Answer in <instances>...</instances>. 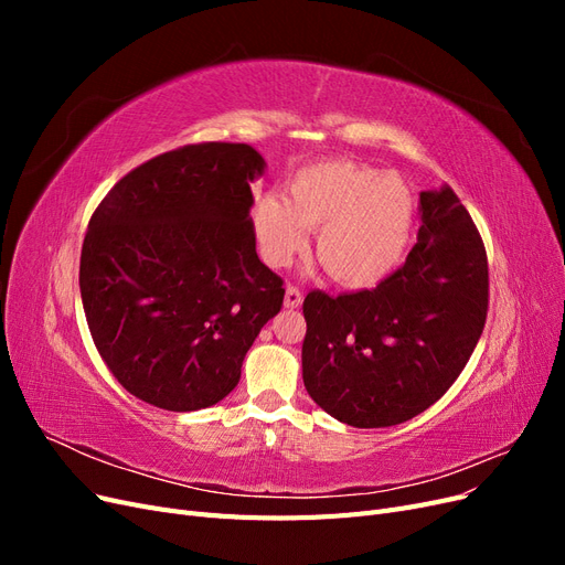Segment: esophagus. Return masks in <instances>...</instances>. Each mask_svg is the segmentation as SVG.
I'll return each mask as SVG.
<instances>
[{
    "mask_svg": "<svg viewBox=\"0 0 565 565\" xmlns=\"http://www.w3.org/2000/svg\"><path fill=\"white\" fill-rule=\"evenodd\" d=\"M301 299H303L301 289L295 287V285H287V289H285V306H287V309H299Z\"/></svg>",
    "mask_w": 565,
    "mask_h": 565,
    "instance_id": "34e87169",
    "label": "esophagus"
}]
</instances>
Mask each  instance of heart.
<instances>
[{"instance_id":"1","label":"heart","mask_w":565,"mask_h":565,"mask_svg":"<svg viewBox=\"0 0 565 565\" xmlns=\"http://www.w3.org/2000/svg\"><path fill=\"white\" fill-rule=\"evenodd\" d=\"M417 200L409 185L353 160L303 164L285 195H262L252 221L266 264L282 268L316 231V256L347 287H372L398 268L415 233Z\"/></svg>"}]
</instances>
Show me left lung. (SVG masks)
Segmentation results:
<instances>
[{
  "label": "left lung",
  "instance_id": "left-lung-1",
  "mask_svg": "<svg viewBox=\"0 0 565 565\" xmlns=\"http://www.w3.org/2000/svg\"><path fill=\"white\" fill-rule=\"evenodd\" d=\"M405 264L377 287L303 299V386L358 429L413 419L446 393L486 328L488 256L450 185L419 193Z\"/></svg>",
  "mask_w": 565,
  "mask_h": 565
}]
</instances>
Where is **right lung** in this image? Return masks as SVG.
<instances>
[{
  "label": "right lung",
  "mask_w": 565,
  "mask_h": 565,
  "mask_svg": "<svg viewBox=\"0 0 565 565\" xmlns=\"http://www.w3.org/2000/svg\"><path fill=\"white\" fill-rule=\"evenodd\" d=\"M247 143H193L119 179L92 214L79 292L94 344L131 396L172 413L210 407L241 382L285 287L256 256Z\"/></svg>",
  "instance_id": "right-lung-1"
}]
</instances>
